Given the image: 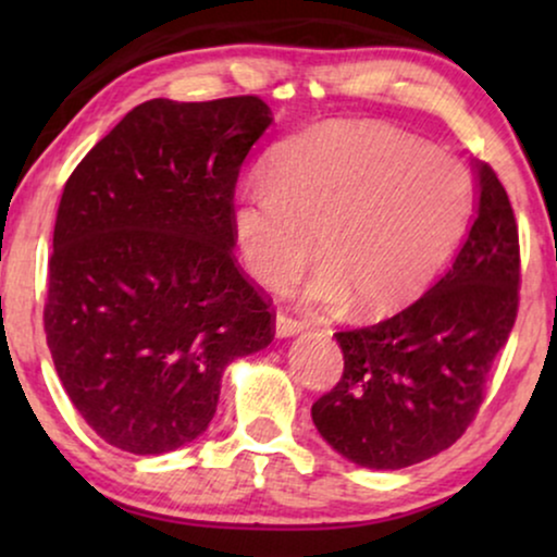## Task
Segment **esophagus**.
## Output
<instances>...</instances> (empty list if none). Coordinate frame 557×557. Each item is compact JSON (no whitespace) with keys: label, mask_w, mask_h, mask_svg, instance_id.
Returning <instances> with one entry per match:
<instances>
[{"label":"esophagus","mask_w":557,"mask_h":557,"mask_svg":"<svg viewBox=\"0 0 557 557\" xmlns=\"http://www.w3.org/2000/svg\"><path fill=\"white\" fill-rule=\"evenodd\" d=\"M273 326H276V337H278V339L296 337V334L304 332V322H299V319L284 314V311H278L276 322H273Z\"/></svg>","instance_id":"obj_1"}]
</instances>
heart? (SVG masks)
I'll return each mask as SVG.
<instances>
[{
  "mask_svg": "<svg viewBox=\"0 0 557 557\" xmlns=\"http://www.w3.org/2000/svg\"><path fill=\"white\" fill-rule=\"evenodd\" d=\"M474 185L459 159L393 126L330 121L294 136L273 174L235 189L231 233L256 281L281 286L317 250L304 307L391 314L431 284L467 231Z\"/></svg>",
  "mask_w": 557,
  "mask_h": 557,
  "instance_id": "obj_1",
  "label": "heart"
}]
</instances>
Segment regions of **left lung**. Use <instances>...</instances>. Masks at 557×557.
<instances>
[{
  "instance_id": "1",
  "label": "left lung",
  "mask_w": 557,
  "mask_h": 557,
  "mask_svg": "<svg viewBox=\"0 0 557 557\" xmlns=\"http://www.w3.org/2000/svg\"><path fill=\"white\" fill-rule=\"evenodd\" d=\"M471 170L474 220L444 276L400 314L334 334L345 372L311 406V421L357 467L406 469L451 446L474 421L494 357L515 326V212L490 164Z\"/></svg>"
}]
</instances>
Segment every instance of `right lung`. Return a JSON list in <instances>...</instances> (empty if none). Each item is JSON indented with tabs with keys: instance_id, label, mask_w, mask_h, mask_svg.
<instances>
[{
	"instance_id": "obj_1",
	"label": "right lung",
	"mask_w": 557,
	"mask_h": 557,
	"mask_svg": "<svg viewBox=\"0 0 557 557\" xmlns=\"http://www.w3.org/2000/svg\"><path fill=\"white\" fill-rule=\"evenodd\" d=\"M261 98L136 106L65 182L45 334L67 398L106 444L170 454L208 431L231 362L273 317L233 261L243 159Z\"/></svg>"
}]
</instances>
